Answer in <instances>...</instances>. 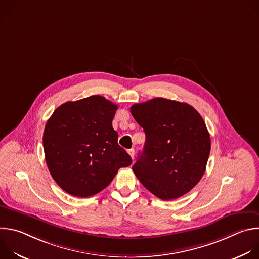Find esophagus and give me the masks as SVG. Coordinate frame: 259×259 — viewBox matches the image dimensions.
I'll return each instance as SVG.
<instances>
[{
    "mask_svg": "<svg viewBox=\"0 0 259 259\" xmlns=\"http://www.w3.org/2000/svg\"><path fill=\"white\" fill-rule=\"evenodd\" d=\"M127 152H128V154H129V155H130V157H131V158H132V159H133V158H134V154H135V152H134V150H133V149H129V150H128V151H127Z\"/></svg>",
    "mask_w": 259,
    "mask_h": 259,
    "instance_id": "1",
    "label": "esophagus"
}]
</instances>
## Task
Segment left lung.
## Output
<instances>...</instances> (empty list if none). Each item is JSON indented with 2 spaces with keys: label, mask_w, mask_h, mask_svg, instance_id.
Masks as SVG:
<instances>
[{
  "label": "left lung",
  "mask_w": 259,
  "mask_h": 259,
  "mask_svg": "<svg viewBox=\"0 0 259 259\" xmlns=\"http://www.w3.org/2000/svg\"><path fill=\"white\" fill-rule=\"evenodd\" d=\"M145 142L132 170L162 200L189 193L205 173L211 140L201 115L190 104L162 97L130 108Z\"/></svg>",
  "instance_id": "1"
}]
</instances>
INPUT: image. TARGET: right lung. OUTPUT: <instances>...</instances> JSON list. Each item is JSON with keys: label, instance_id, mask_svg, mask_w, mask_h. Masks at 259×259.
I'll list each match as a JSON object with an SVG mask.
<instances>
[{"label": "right lung", "instance_id": "obj_1", "mask_svg": "<svg viewBox=\"0 0 259 259\" xmlns=\"http://www.w3.org/2000/svg\"><path fill=\"white\" fill-rule=\"evenodd\" d=\"M118 106L92 95L58 106L47 121L43 145L53 179L67 194L88 198L112 182L132 163L118 144L113 119Z\"/></svg>", "mask_w": 259, "mask_h": 259}]
</instances>
